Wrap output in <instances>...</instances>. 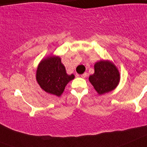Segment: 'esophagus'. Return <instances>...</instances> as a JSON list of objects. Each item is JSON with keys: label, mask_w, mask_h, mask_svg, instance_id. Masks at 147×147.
<instances>
[{"label": "esophagus", "mask_w": 147, "mask_h": 147, "mask_svg": "<svg viewBox=\"0 0 147 147\" xmlns=\"http://www.w3.org/2000/svg\"><path fill=\"white\" fill-rule=\"evenodd\" d=\"M87 76H88V74L86 73V72H84V74H82V75H81V77L83 78H84L87 77Z\"/></svg>", "instance_id": "1"}]
</instances>
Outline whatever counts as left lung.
<instances>
[{
  "label": "left lung",
  "mask_w": 147,
  "mask_h": 147,
  "mask_svg": "<svg viewBox=\"0 0 147 147\" xmlns=\"http://www.w3.org/2000/svg\"><path fill=\"white\" fill-rule=\"evenodd\" d=\"M119 79V72L115 65L104 60L95 63L94 74L89 77V81L99 94L114 90Z\"/></svg>",
  "instance_id": "8db88e82"
}]
</instances>
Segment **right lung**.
<instances>
[{
	"mask_svg": "<svg viewBox=\"0 0 147 147\" xmlns=\"http://www.w3.org/2000/svg\"><path fill=\"white\" fill-rule=\"evenodd\" d=\"M74 75H67L65 66L58 57H50L43 59L38 65L36 79L40 88L49 93L59 96L65 85L74 79Z\"/></svg>",
	"mask_w": 147,
	"mask_h": 147,
	"instance_id": "1",
	"label": "right lung"
}]
</instances>
